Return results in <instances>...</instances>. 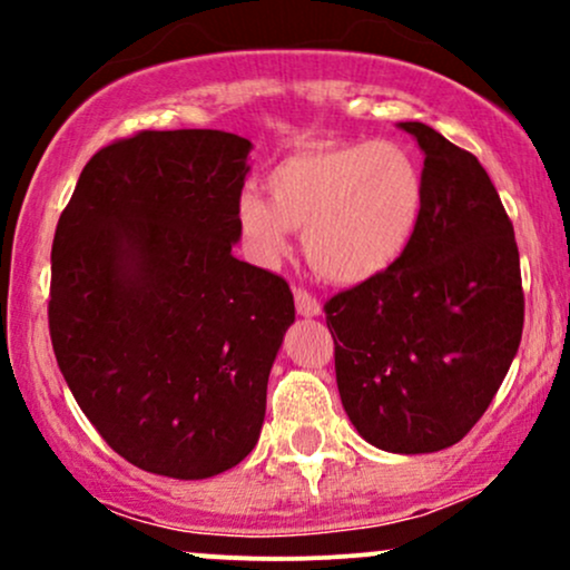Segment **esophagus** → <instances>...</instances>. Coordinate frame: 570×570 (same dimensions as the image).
I'll list each match as a JSON object with an SVG mask.
<instances>
[{"instance_id": "1", "label": "esophagus", "mask_w": 570, "mask_h": 570, "mask_svg": "<svg viewBox=\"0 0 570 570\" xmlns=\"http://www.w3.org/2000/svg\"><path fill=\"white\" fill-rule=\"evenodd\" d=\"M294 307H297L299 316H318L322 313V303L311 292L303 289V286L294 289Z\"/></svg>"}]
</instances>
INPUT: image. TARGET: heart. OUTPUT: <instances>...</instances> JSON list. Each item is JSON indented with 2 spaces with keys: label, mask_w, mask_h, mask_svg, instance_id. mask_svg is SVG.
I'll return each instance as SVG.
<instances>
[{
  "label": "heart",
  "mask_w": 570,
  "mask_h": 570,
  "mask_svg": "<svg viewBox=\"0 0 570 570\" xmlns=\"http://www.w3.org/2000/svg\"><path fill=\"white\" fill-rule=\"evenodd\" d=\"M265 198L238 195V227L257 263L276 265L289 233H305V257L335 284L375 278L402 259L426 200L423 168L396 141L313 144L267 174Z\"/></svg>",
  "instance_id": "1"
}]
</instances>
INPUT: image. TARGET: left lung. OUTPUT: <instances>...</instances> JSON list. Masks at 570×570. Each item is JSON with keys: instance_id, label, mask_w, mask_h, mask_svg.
<instances>
[{"instance_id": "obj_1", "label": "left lung", "mask_w": 570, "mask_h": 570, "mask_svg": "<svg viewBox=\"0 0 570 570\" xmlns=\"http://www.w3.org/2000/svg\"><path fill=\"white\" fill-rule=\"evenodd\" d=\"M426 200L402 259L326 299L340 399L389 453L461 442L507 377L525 322L512 219L480 160L423 122Z\"/></svg>"}]
</instances>
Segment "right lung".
Instances as JSON below:
<instances>
[{
	"label": "right lung",
	"mask_w": 570,
	"mask_h": 570,
	"mask_svg": "<svg viewBox=\"0 0 570 570\" xmlns=\"http://www.w3.org/2000/svg\"><path fill=\"white\" fill-rule=\"evenodd\" d=\"M248 149L225 130H139L85 163L58 219L56 362L104 442L144 472L206 480L259 440L294 297L233 257Z\"/></svg>",
	"instance_id": "1"
}]
</instances>
